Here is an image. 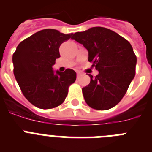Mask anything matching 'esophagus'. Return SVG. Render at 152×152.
<instances>
[{
	"label": "esophagus",
	"instance_id": "34e87169",
	"mask_svg": "<svg viewBox=\"0 0 152 152\" xmlns=\"http://www.w3.org/2000/svg\"><path fill=\"white\" fill-rule=\"evenodd\" d=\"M80 75H81V73H80V72H77V78H79V77H80Z\"/></svg>",
	"mask_w": 152,
	"mask_h": 152
}]
</instances>
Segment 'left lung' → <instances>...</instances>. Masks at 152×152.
I'll return each instance as SVG.
<instances>
[{"mask_svg":"<svg viewBox=\"0 0 152 152\" xmlns=\"http://www.w3.org/2000/svg\"><path fill=\"white\" fill-rule=\"evenodd\" d=\"M72 39L88 51V61L99 74L82 88L86 103L98 110L115 107L135 75L136 56L131 44L111 29L96 26L75 33Z\"/></svg>","mask_w":152,"mask_h":152,"instance_id":"left-lung-1","label":"left lung"}]
</instances>
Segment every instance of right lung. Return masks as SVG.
I'll return each instance as SVG.
<instances>
[{
  "mask_svg": "<svg viewBox=\"0 0 152 152\" xmlns=\"http://www.w3.org/2000/svg\"><path fill=\"white\" fill-rule=\"evenodd\" d=\"M72 36L56 29H42L17 47L13 55V74L23 94L35 107L45 110L61 105L69 86L76 80L74 70L55 73L52 69L60 57V45Z\"/></svg>",
  "mask_w": 152,
  "mask_h": 152,
  "instance_id": "obj_1",
  "label": "right lung"
}]
</instances>
